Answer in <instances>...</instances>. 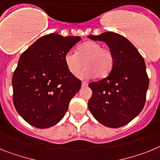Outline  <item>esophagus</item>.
<instances>
[{"mask_svg":"<svg viewBox=\"0 0 160 160\" xmlns=\"http://www.w3.org/2000/svg\"><path fill=\"white\" fill-rule=\"evenodd\" d=\"M86 86H88V82H86V81L82 82V87H86Z\"/></svg>","mask_w":160,"mask_h":160,"instance_id":"34e87169","label":"esophagus"}]
</instances>
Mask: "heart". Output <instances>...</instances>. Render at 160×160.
Instances as JSON below:
<instances>
[{"label": "heart", "instance_id": "obj_1", "mask_svg": "<svg viewBox=\"0 0 160 160\" xmlns=\"http://www.w3.org/2000/svg\"><path fill=\"white\" fill-rule=\"evenodd\" d=\"M64 63L71 74L77 76L82 67H86L80 76L82 78L103 79L109 76L114 65L113 53L109 49L94 41L80 44L76 52L68 51L64 55Z\"/></svg>", "mask_w": 160, "mask_h": 160}]
</instances>
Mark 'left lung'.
I'll list each match as a JSON object with an SVG mask.
<instances>
[{"instance_id": "8db88e82", "label": "left lung", "mask_w": 160, "mask_h": 160, "mask_svg": "<svg viewBox=\"0 0 160 160\" xmlns=\"http://www.w3.org/2000/svg\"><path fill=\"white\" fill-rule=\"evenodd\" d=\"M88 38L105 42L114 58L109 76L88 84L92 91L88 109L101 124L118 128L143 109L149 86L145 61L135 47L121 34L105 32Z\"/></svg>"}]
</instances>
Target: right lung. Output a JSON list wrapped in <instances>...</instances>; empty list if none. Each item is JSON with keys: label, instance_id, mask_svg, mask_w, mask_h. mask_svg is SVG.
<instances>
[{"label": "right lung", "instance_id": "add662e5", "mask_svg": "<svg viewBox=\"0 0 160 160\" xmlns=\"http://www.w3.org/2000/svg\"><path fill=\"white\" fill-rule=\"evenodd\" d=\"M81 40L59 34L42 36L19 58L12 84L13 104L22 118L39 129L62 120L81 81L67 68L64 55Z\"/></svg>", "mask_w": 160, "mask_h": 160}]
</instances>
